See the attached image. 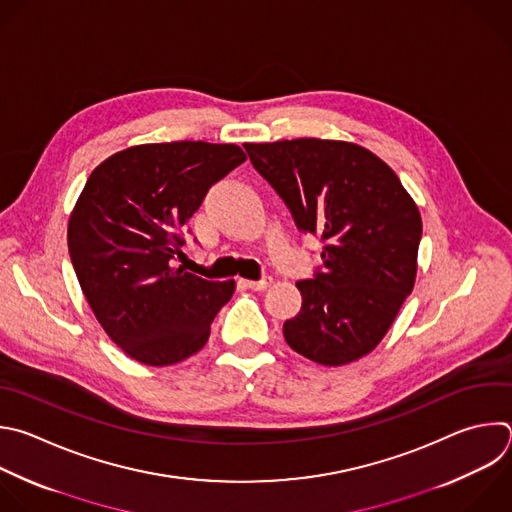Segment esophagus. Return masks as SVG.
<instances>
[{
	"instance_id": "1",
	"label": "esophagus",
	"mask_w": 512,
	"mask_h": 512,
	"mask_svg": "<svg viewBox=\"0 0 512 512\" xmlns=\"http://www.w3.org/2000/svg\"><path fill=\"white\" fill-rule=\"evenodd\" d=\"M271 283H273V279H271V277H263V279H259V281L241 279V285H243V287H247V289H253V291H263V289H267Z\"/></svg>"
}]
</instances>
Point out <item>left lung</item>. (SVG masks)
I'll use <instances>...</instances> for the list:
<instances>
[{
	"label": "left lung",
	"instance_id": "1",
	"mask_svg": "<svg viewBox=\"0 0 512 512\" xmlns=\"http://www.w3.org/2000/svg\"><path fill=\"white\" fill-rule=\"evenodd\" d=\"M257 173L295 225L325 243L323 271L297 281L303 303L285 342L321 366L368 356L414 289L422 219L394 170L346 140L247 142Z\"/></svg>",
	"mask_w": 512,
	"mask_h": 512
}]
</instances>
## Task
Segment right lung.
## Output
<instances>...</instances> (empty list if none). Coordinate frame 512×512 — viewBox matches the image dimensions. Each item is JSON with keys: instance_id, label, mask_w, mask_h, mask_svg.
I'll return each mask as SVG.
<instances>
[{"instance_id": "right-lung-1", "label": "right lung", "mask_w": 512, "mask_h": 512, "mask_svg": "<svg viewBox=\"0 0 512 512\" xmlns=\"http://www.w3.org/2000/svg\"><path fill=\"white\" fill-rule=\"evenodd\" d=\"M247 160L237 144H138L100 162L68 221L82 293L112 342L144 366L197 354L235 281L177 265L183 233L207 191Z\"/></svg>"}]
</instances>
